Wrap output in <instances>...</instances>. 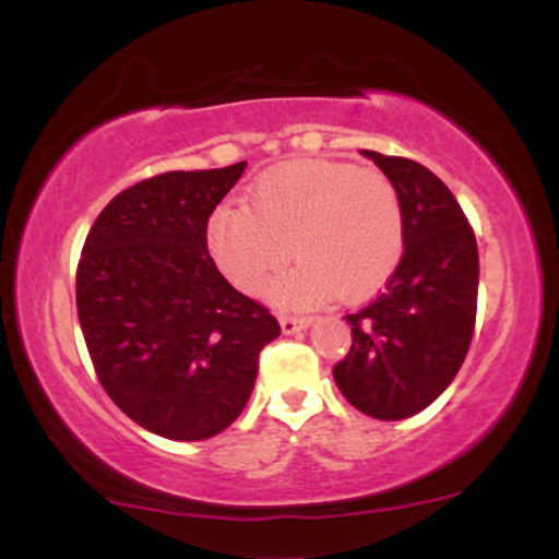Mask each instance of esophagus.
Returning a JSON list of instances; mask_svg holds the SVG:
<instances>
[{
	"mask_svg": "<svg viewBox=\"0 0 559 559\" xmlns=\"http://www.w3.org/2000/svg\"><path fill=\"white\" fill-rule=\"evenodd\" d=\"M281 331L286 333H297V331H305V329H310L312 325V320L310 318H297V316H281Z\"/></svg>",
	"mask_w": 559,
	"mask_h": 559,
	"instance_id": "1",
	"label": "esophagus"
}]
</instances>
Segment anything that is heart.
Instances as JSON below:
<instances>
[{
	"label": "heart",
	"mask_w": 559,
	"mask_h": 559,
	"mask_svg": "<svg viewBox=\"0 0 559 559\" xmlns=\"http://www.w3.org/2000/svg\"><path fill=\"white\" fill-rule=\"evenodd\" d=\"M207 247L241 292L265 288L288 258L299 265L271 288L278 305L362 301L394 275L404 252L402 199L383 173L333 159H297L252 186V204L210 215Z\"/></svg>",
	"instance_id": "b5f03b06"
}]
</instances>
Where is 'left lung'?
Returning a JSON list of instances; mask_svg holds the SVG:
<instances>
[{
    "label": "left lung",
    "instance_id": "8db88e82",
    "mask_svg": "<svg viewBox=\"0 0 559 559\" xmlns=\"http://www.w3.org/2000/svg\"><path fill=\"white\" fill-rule=\"evenodd\" d=\"M402 199L404 254L386 292L355 316L333 365L344 400L376 420H404L441 396L476 325L478 247L457 199L415 159L362 150Z\"/></svg>",
    "mask_w": 559,
    "mask_h": 559
}]
</instances>
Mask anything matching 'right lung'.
I'll return each instance as SVG.
<instances>
[{"mask_svg":"<svg viewBox=\"0 0 559 559\" xmlns=\"http://www.w3.org/2000/svg\"><path fill=\"white\" fill-rule=\"evenodd\" d=\"M247 163L146 178L102 210L75 305L99 383L146 431L202 441L241 415L278 320L223 278L207 221Z\"/></svg>","mask_w":559,"mask_h":559,"instance_id":"obj_1","label":"right lung"}]
</instances>
